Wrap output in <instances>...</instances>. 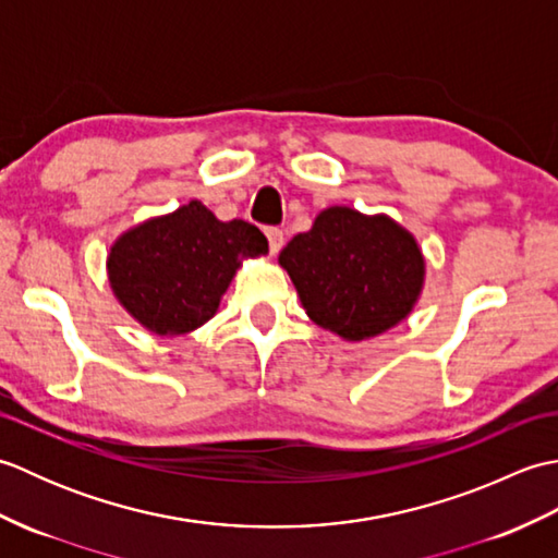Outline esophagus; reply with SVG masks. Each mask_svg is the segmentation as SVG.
I'll use <instances>...</instances> for the list:
<instances>
[{
  "instance_id": "obj_1",
  "label": "esophagus",
  "mask_w": 558,
  "mask_h": 558,
  "mask_svg": "<svg viewBox=\"0 0 558 558\" xmlns=\"http://www.w3.org/2000/svg\"><path fill=\"white\" fill-rule=\"evenodd\" d=\"M266 236H268L270 254H278L280 248H282V244H286V234H282V230H278V228H268Z\"/></svg>"
}]
</instances>
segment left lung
I'll return each instance as SVG.
<instances>
[{"mask_svg":"<svg viewBox=\"0 0 558 558\" xmlns=\"http://www.w3.org/2000/svg\"><path fill=\"white\" fill-rule=\"evenodd\" d=\"M302 306L342 340L381 336L408 318L424 286L417 240L388 216L330 206L282 248Z\"/></svg>","mask_w":558,"mask_h":558,"instance_id":"obj_1","label":"left lung"}]
</instances>
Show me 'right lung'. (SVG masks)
Here are the masks:
<instances>
[{"label":"right lung","mask_w":558,"mask_h":558,"mask_svg":"<svg viewBox=\"0 0 558 558\" xmlns=\"http://www.w3.org/2000/svg\"><path fill=\"white\" fill-rule=\"evenodd\" d=\"M268 254L256 225L222 222L189 201L174 213L126 230L110 248L114 298L158 336H184L216 316L242 258Z\"/></svg>","instance_id":"right-lung-1"}]
</instances>
